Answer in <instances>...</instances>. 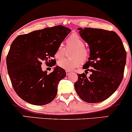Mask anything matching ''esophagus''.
Here are the masks:
<instances>
[{
  "mask_svg": "<svg viewBox=\"0 0 132 132\" xmlns=\"http://www.w3.org/2000/svg\"><path fill=\"white\" fill-rule=\"evenodd\" d=\"M66 75H67V76L69 75L71 73V72L70 71H68V70L66 71Z\"/></svg>",
  "mask_w": 132,
  "mask_h": 132,
  "instance_id": "obj_1",
  "label": "esophagus"
}]
</instances>
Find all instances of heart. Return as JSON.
<instances>
[{
    "label": "heart",
    "mask_w": 132,
    "mask_h": 132,
    "mask_svg": "<svg viewBox=\"0 0 132 132\" xmlns=\"http://www.w3.org/2000/svg\"><path fill=\"white\" fill-rule=\"evenodd\" d=\"M68 47L73 48L71 54L72 59H61L57 61V66L66 70H72L85 62L89 56V51L85 48V42L78 35L72 34L66 39ZM64 54V48L62 46L58 47L55 53V57L61 59Z\"/></svg>",
    "instance_id": "heart-1"
}]
</instances>
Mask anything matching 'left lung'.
<instances>
[{"mask_svg": "<svg viewBox=\"0 0 132 132\" xmlns=\"http://www.w3.org/2000/svg\"><path fill=\"white\" fill-rule=\"evenodd\" d=\"M78 30L90 49L89 61L82 68L86 69L85 73L89 70L92 74L89 77L84 72L78 75L75 90L86 102H102L114 93L122 81L126 51L114 31L92 28Z\"/></svg>", "mask_w": 132, "mask_h": 132, "instance_id": "8db88e82", "label": "left lung"}]
</instances>
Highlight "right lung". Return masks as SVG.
<instances>
[{
  "mask_svg": "<svg viewBox=\"0 0 132 132\" xmlns=\"http://www.w3.org/2000/svg\"><path fill=\"white\" fill-rule=\"evenodd\" d=\"M70 31L57 25L20 35L13 41L7 56V71L13 89L25 102L43 105L56 96L57 85L66 77V71L56 66L47 74L42 70V61L55 66L56 51Z\"/></svg>",
  "mask_w": 132,
  "mask_h": 132,
  "instance_id": "obj_1",
  "label": "right lung"
}]
</instances>
